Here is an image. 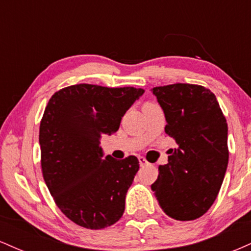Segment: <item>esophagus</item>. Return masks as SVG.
I'll return each mask as SVG.
<instances>
[{
	"mask_svg": "<svg viewBox=\"0 0 251 251\" xmlns=\"http://www.w3.org/2000/svg\"><path fill=\"white\" fill-rule=\"evenodd\" d=\"M138 160H139L140 166H146V165H149V162H148V160H146L144 157H138Z\"/></svg>",
	"mask_w": 251,
	"mask_h": 251,
	"instance_id": "1",
	"label": "esophagus"
}]
</instances>
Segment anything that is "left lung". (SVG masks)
<instances>
[{"instance_id": "left-lung-1", "label": "left lung", "mask_w": 251, "mask_h": 251, "mask_svg": "<svg viewBox=\"0 0 251 251\" xmlns=\"http://www.w3.org/2000/svg\"><path fill=\"white\" fill-rule=\"evenodd\" d=\"M165 114V133L178 148L151 185L166 215L177 221L200 218L211 208L226 176L227 124L215 94L191 83L152 88Z\"/></svg>"}]
</instances>
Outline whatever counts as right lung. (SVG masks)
<instances>
[{
	"label": "right lung",
	"mask_w": 251,
	"mask_h": 251,
	"mask_svg": "<svg viewBox=\"0 0 251 251\" xmlns=\"http://www.w3.org/2000/svg\"><path fill=\"white\" fill-rule=\"evenodd\" d=\"M144 92L80 83L48 101L39 134L43 179L57 208L77 226L99 230L122 218L139 162L134 155L102 159L100 138L118 131Z\"/></svg>",
	"instance_id": "1"
}]
</instances>
